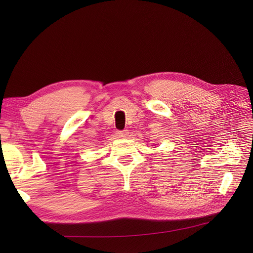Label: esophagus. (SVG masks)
<instances>
[{
  "label": "esophagus",
  "instance_id": "obj_1",
  "mask_svg": "<svg viewBox=\"0 0 253 253\" xmlns=\"http://www.w3.org/2000/svg\"><path fill=\"white\" fill-rule=\"evenodd\" d=\"M117 135L118 137H121V138H126L128 135V132L127 129H125V130H121V132H117Z\"/></svg>",
  "mask_w": 253,
  "mask_h": 253
}]
</instances>
